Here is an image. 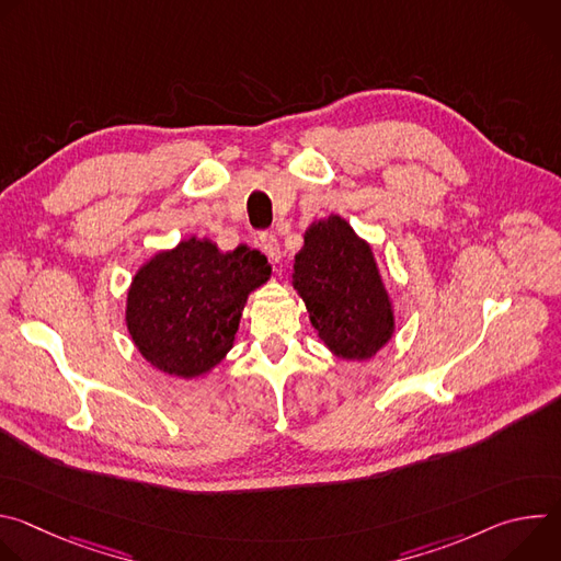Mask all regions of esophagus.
Returning <instances> with one entry per match:
<instances>
[{
  "mask_svg": "<svg viewBox=\"0 0 561 561\" xmlns=\"http://www.w3.org/2000/svg\"><path fill=\"white\" fill-rule=\"evenodd\" d=\"M260 247H262V251L266 253V257H268L271 262H279V260H282V249H279V242H277L275 234L264 232L262 239H260Z\"/></svg>",
  "mask_w": 561,
  "mask_h": 561,
  "instance_id": "1",
  "label": "esophagus"
}]
</instances>
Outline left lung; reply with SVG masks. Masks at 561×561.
Segmentation results:
<instances>
[{
	"instance_id": "8db88e82",
	"label": "left lung",
	"mask_w": 561,
	"mask_h": 561,
	"mask_svg": "<svg viewBox=\"0 0 561 561\" xmlns=\"http://www.w3.org/2000/svg\"><path fill=\"white\" fill-rule=\"evenodd\" d=\"M293 288L319 340L342 359H370L394 333L392 304L373 249L340 215L306 228Z\"/></svg>"
}]
</instances>
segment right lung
I'll use <instances>...</instances> for the list:
<instances>
[{
    "mask_svg": "<svg viewBox=\"0 0 561 561\" xmlns=\"http://www.w3.org/2000/svg\"><path fill=\"white\" fill-rule=\"evenodd\" d=\"M268 279L260 251L221 253L210 239L188 237L135 273L126 297L130 340L157 370L202 377L232 348L249 295Z\"/></svg>",
    "mask_w": 561,
    "mask_h": 561,
    "instance_id": "obj_1",
    "label": "right lung"
}]
</instances>
